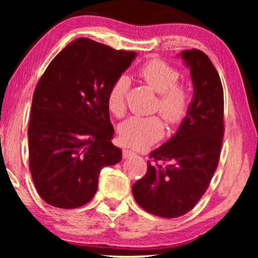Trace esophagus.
I'll return each instance as SVG.
<instances>
[{
  "label": "esophagus",
  "instance_id": "esophagus-1",
  "mask_svg": "<svg viewBox=\"0 0 258 258\" xmlns=\"http://www.w3.org/2000/svg\"><path fill=\"white\" fill-rule=\"evenodd\" d=\"M135 151L130 150V149H123V157L124 158H129V157H133L135 156Z\"/></svg>",
  "mask_w": 258,
  "mask_h": 258
}]
</instances>
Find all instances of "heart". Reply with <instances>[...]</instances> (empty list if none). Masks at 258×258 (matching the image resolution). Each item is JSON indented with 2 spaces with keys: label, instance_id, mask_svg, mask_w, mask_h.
I'll return each instance as SVG.
<instances>
[{
  "label": "heart",
  "instance_id": "1",
  "mask_svg": "<svg viewBox=\"0 0 258 258\" xmlns=\"http://www.w3.org/2000/svg\"><path fill=\"white\" fill-rule=\"evenodd\" d=\"M139 76L150 86L158 96L157 109L171 124L179 123L188 114L190 94L182 84H178L179 73L174 67L162 59H150L139 70ZM129 79L124 75L116 79L109 88L107 107L115 116H122L125 110V96ZM164 124L157 116H133L118 126L119 141L125 147L143 149L157 142L163 136Z\"/></svg>",
  "mask_w": 258,
  "mask_h": 258
}]
</instances>
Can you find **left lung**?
<instances>
[{
    "mask_svg": "<svg viewBox=\"0 0 258 258\" xmlns=\"http://www.w3.org/2000/svg\"><path fill=\"white\" fill-rule=\"evenodd\" d=\"M190 70L194 95L177 132L150 153L147 174L133 185L137 204L164 218L184 215L207 191L220 160L224 97L220 75L199 49L178 54Z\"/></svg>",
    "mask_w": 258,
    "mask_h": 258,
    "instance_id": "left-lung-1",
    "label": "left lung"
}]
</instances>
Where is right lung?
Returning <instances> with one entry per match:
<instances>
[{
	"mask_svg": "<svg viewBox=\"0 0 258 258\" xmlns=\"http://www.w3.org/2000/svg\"><path fill=\"white\" fill-rule=\"evenodd\" d=\"M135 57L80 37L49 63L35 88L28 128L31 177L44 202L84 206L97 191L101 169L122 160L111 143L107 95Z\"/></svg>",
	"mask_w": 258,
	"mask_h": 258,
	"instance_id": "obj_1",
	"label": "right lung"
}]
</instances>
